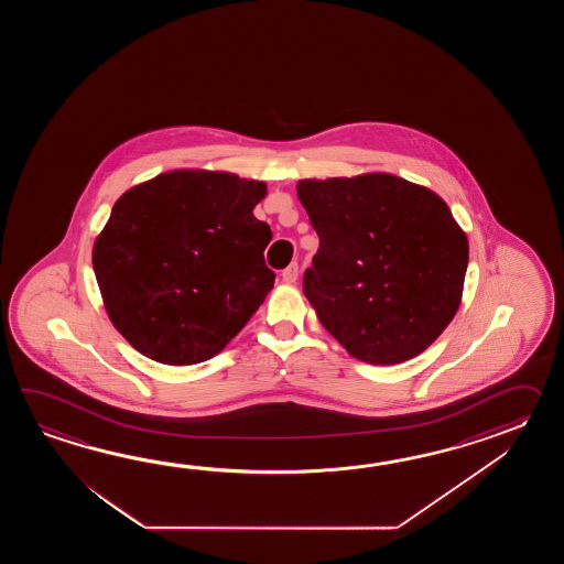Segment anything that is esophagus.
I'll list each match as a JSON object with an SVG mask.
<instances>
[{
  "label": "esophagus",
  "instance_id": "34e87169",
  "mask_svg": "<svg viewBox=\"0 0 564 564\" xmlns=\"http://www.w3.org/2000/svg\"><path fill=\"white\" fill-rule=\"evenodd\" d=\"M282 280L286 284H294L299 280V264L296 262H292V264L288 265L286 270H282Z\"/></svg>",
  "mask_w": 564,
  "mask_h": 564
}]
</instances>
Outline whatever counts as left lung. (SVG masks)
Returning a JSON list of instances; mask_svg holds the SVG:
<instances>
[{
	"instance_id": "8db88e82",
	"label": "left lung",
	"mask_w": 564,
	"mask_h": 564,
	"mask_svg": "<svg viewBox=\"0 0 564 564\" xmlns=\"http://www.w3.org/2000/svg\"><path fill=\"white\" fill-rule=\"evenodd\" d=\"M300 204L318 234L302 290L355 359H413L456 316L468 238L440 195L389 175L304 180Z\"/></svg>"
}]
</instances>
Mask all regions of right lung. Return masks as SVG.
<instances>
[{
    "mask_svg": "<svg viewBox=\"0 0 564 564\" xmlns=\"http://www.w3.org/2000/svg\"><path fill=\"white\" fill-rule=\"evenodd\" d=\"M262 181L169 171L112 207L93 250L108 316L132 347L165 365L212 359L260 308L276 274L272 231L253 217Z\"/></svg>",
    "mask_w": 564,
    "mask_h": 564,
    "instance_id": "1",
    "label": "right lung"
}]
</instances>
